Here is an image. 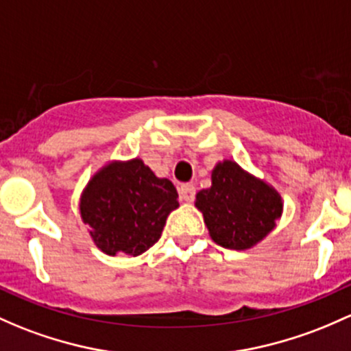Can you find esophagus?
<instances>
[{"label":"esophagus","instance_id":"obj_1","mask_svg":"<svg viewBox=\"0 0 351 351\" xmlns=\"http://www.w3.org/2000/svg\"><path fill=\"white\" fill-rule=\"evenodd\" d=\"M178 193H180V200L182 202H193L195 198V186L193 185H182L178 188Z\"/></svg>","mask_w":351,"mask_h":351}]
</instances>
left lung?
Instances as JSON below:
<instances>
[{"mask_svg": "<svg viewBox=\"0 0 351 351\" xmlns=\"http://www.w3.org/2000/svg\"><path fill=\"white\" fill-rule=\"evenodd\" d=\"M195 206L204 213L212 241L234 250L259 243L282 215L278 190L232 160L215 165L212 186L198 191Z\"/></svg>", "mask_w": 351, "mask_h": 351, "instance_id": "8db88e82", "label": "left lung"}]
</instances>
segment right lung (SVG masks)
Returning a JSON list of instances; mask_svg holds the SVG:
<instances>
[{"instance_id":"1","label":"right lung","mask_w":351,"mask_h":351,"mask_svg":"<svg viewBox=\"0 0 351 351\" xmlns=\"http://www.w3.org/2000/svg\"><path fill=\"white\" fill-rule=\"evenodd\" d=\"M80 217L97 249L108 256L136 257L161 237L178 193L143 160L110 161L80 195Z\"/></svg>"}]
</instances>
